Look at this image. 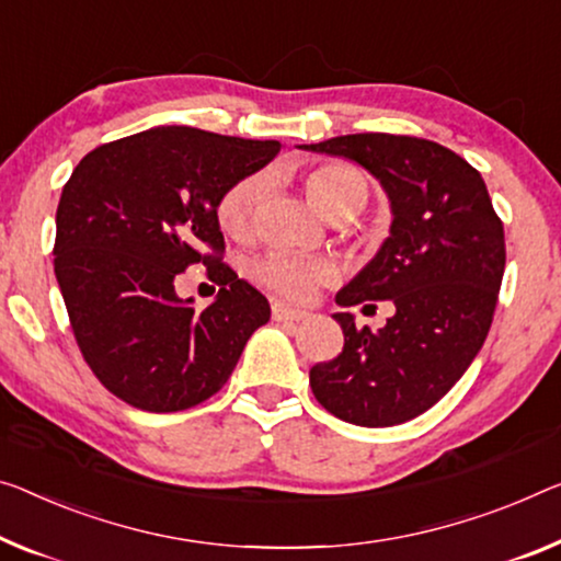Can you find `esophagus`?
Here are the masks:
<instances>
[{"label": "esophagus", "mask_w": 561, "mask_h": 561, "mask_svg": "<svg viewBox=\"0 0 561 561\" xmlns=\"http://www.w3.org/2000/svg\"><path fill=\"white\" fill-rule=\"evenodd\" d=\"M308 313L300 308H290L286 304H273V321L278 323H290V321H304Z\"/></svg>", "instance_id": "1"}]
</instances>
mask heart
Here are the masks:
<instances>
[{
    "mask_svg": "<svg viewBox=\"0 0 561 561\" xmlns=\"http://www.w3.org/2000/svg\"><path fill=\"white\" fill-rule=\"evenodd\" d=\"M265 187H268V180L261 172L238 180L218 203L220 228L236 238L245 236L253 226L255 210L263 201ZM306 193L310 203L329 220L339 218V215H351L353 218L358 210H364L368 201V183L358 170L341 165V162H329V165L308 172ZM333 275L335 268L331 263L306 261V257L290 253H271L253 265V278L261 286L290 300L308 298L318 283L331 280Z\"/></svg>",
    "mask_w": 561,
    "mask_h": 561,
    "instance_id": "heart-1",
    "label": "heart"
}]
</instances>
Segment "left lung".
I'll return each instance as SVG.
<instances>
[{"label":"left lung","instance_id":"left-lung-1","mask_svg":"<svg viewBox=\"0 0 561 561\" xmlns=\"http://www.w3.org/2000/svg\"><path fill=\"white\" fill-rule=\"evenodd\" d=\"M300 148L366 168L393 215L378 253L335 293L343 308L391 300L393 313L378 331L333 313L343 351L310 368V389L348 424H403L449 393L484 346L506 263L504 226L479 170L438 142L360 133Z\"/></svg>","mask_w":561,"mask_h":561}]
</instances>
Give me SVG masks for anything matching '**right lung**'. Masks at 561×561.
<instances>
[{
  "label": "right lung",
  "instance_id": "obj_1",
  "mask_svg": "<svg viewBox=\"0 0 561 561\" xmlns=\"http://www.w3.org/2000/svg\"><path fill=\"white\" fill-rule=\"evenodd\" d=\"M278 152V140L162 125L100 145L75 168L57 205L55 275L77 346L117 399L152 413L193 409L268 323L263 293L220 263L218 203ZM193 262L221 286L205 311L174 293Z\"/></svg>",
  "mask_w": 561,
  "mask_h": 561
}]
</instances>
